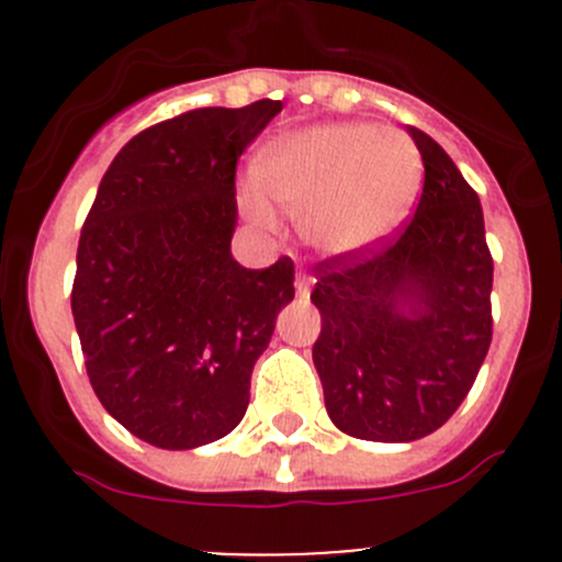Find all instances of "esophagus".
Listing matches in <instances>:
<instances>
[{
    "instance_id": "obj_1",
    "label": "esophagus",
    "mask_w": 562,
    "mask_h": 562,
    "mask_svg": "<svg viewBox=\"0 0 562 562\" xmlns=\"http://www.w3.org/2000/svg\"><path fill=\"white\" fill-rule=\"evenodd\" d=\"M313 277L310 274H302V271H299L296 274V293H299V299H310V291H313Z\"/></svg>"
}]
</instances>
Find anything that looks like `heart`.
<instances>
[{"label":"heart","instance_id":"1","mask_svg":"<svg viewBox=\"0 0 562 562\" xmlns=\"http://www.w3.org/2000/svg\"><path fill=\"white\" fill-rule=\"evenodd\" d=\"M422 171V151L402 130L321 124L274 140L260 157L258 179L296 214L310 245L350 255L386 239L405 220ZM245 206L258 223H274L255 184L245 190Z\"/></svg>","mask_w":562,"mask_h":562}]
</instances>
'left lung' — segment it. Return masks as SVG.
I'll list each match as a JSON object with an SVG mask.
<instances>
[{"instance_id":"obj_1","label":"left lung","mask_w":562,"mask_h":562,"mask_svg":"<svg viewBox=\"0 0 562 562\" xmlns=\"http://www.w3.org/2000/svg\"><path fill=\"white\" fill-rule=\"evenodd\" d=\"M424 160L413 217L378 245L315 266L313 345L334 427L411 443L443 427L492 342V252L479 195L438 140L407 127Z\"/></svg>"}]
</instances>
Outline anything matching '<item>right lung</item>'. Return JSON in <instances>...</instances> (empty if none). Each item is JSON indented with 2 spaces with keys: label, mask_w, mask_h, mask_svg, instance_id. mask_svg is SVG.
<instances>
[{
  "label": "right lung",
  "mask_w": 562,
  "mask_h": 562,
  "mask_svg": "<svg viewBox=\"0 0 562 562\" xmlns=\"http://www.w3.org/2000/svg\"><path fill=\"white\" fill-rule=\"evenodd\" d=\"M280 111L258 100L151 124L113 157L83 220L70 302L89 383L157 449L236 429L255 361L296 293L288 255L269 269L231 255L236 166Z\"/></svg>",
  "instance_id": "1"
}]
</instances>
